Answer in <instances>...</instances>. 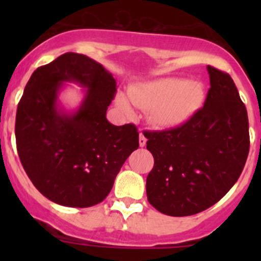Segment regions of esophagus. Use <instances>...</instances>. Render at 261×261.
I'll return each instance as SVG.
<instances>
[{
    "mask_svg": "<svg viewBox=\"0 0 261 261\" xmlns=\"http://www.w3.org/2000/svg\"><path fill=\"white\" fill-rule=\"evenodd\" d=\"M139 145L141 147H144L146 145V138L143 133H140V136H139Z\"/></svg>",
    "mask_w": 261,
    "mask_h": 261,
    "instance_id": "34e87169",
    "label": "esophagus"
}]
</instances>
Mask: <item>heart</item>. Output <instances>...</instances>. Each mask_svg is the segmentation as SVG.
I'll return each mask as SVG.
<instances>
[{
  "instance_id": "heart-1",
  "label": "heart",
  "mask_w": 261,
  "mask_h": 261,
  "mask_svg": "<svg viewBox=\"0 0 261 261\" xmlns=\"http://www.w3.org/2000/svg\"><path fill=\"white\" fill-rule=\"evenodd\" d=\"M131 103L139 109L150 110L149 120L160 128H172L191 120L202 107L204 89L198 82L167 77L147 81L127 91ZM116 105L123 115L134 114L126 97L118 94Z\"/></svg>"
}]
</instances>
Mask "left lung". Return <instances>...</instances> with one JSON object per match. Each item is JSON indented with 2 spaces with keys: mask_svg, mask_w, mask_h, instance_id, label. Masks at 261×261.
<instances>
[{
  "mask_svg": "<svg viewBox=\"0 0 261 261\" xmlns=\"http://www.w3.org/2000/svg\"><path fill=\"white\" fill-rule=\"evenodd\" d=\"M203 107L178 127L144 131L154 168L147 201L168 216L183 217L217 203L243 172L250 147L249 120L232 78L208 65Z\"/></svg>",
  "mask_w": 261,
  "mask_h": 261,
  "instance_id": "1",
  "label": "left lung"
}]
</instances>
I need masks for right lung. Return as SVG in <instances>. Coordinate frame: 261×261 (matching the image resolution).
I'll list each match as a JSON object with an SVG mask.
<instances>
[{
    "label": "right lung",
    "instance_id": "obj_1",
    "mask_svg": "<svg viewBox=\"0 0 261 261\" xmlns=\"http://www.w3.org/2000/svg\"><path fill=\"white\" fill-rule=\"evenodd\" d=\"M64 81L86 88L73 113L57 101ZM115 93L111 73L77 53L60 55L30 77L17 106L16 146L28 177L50 201L78 208L102 202L139 147L135 125L115 126L106 118Z\"/></svg>",
    "mask_w": 261,
    "mask_h": 261
}]
</instances>
